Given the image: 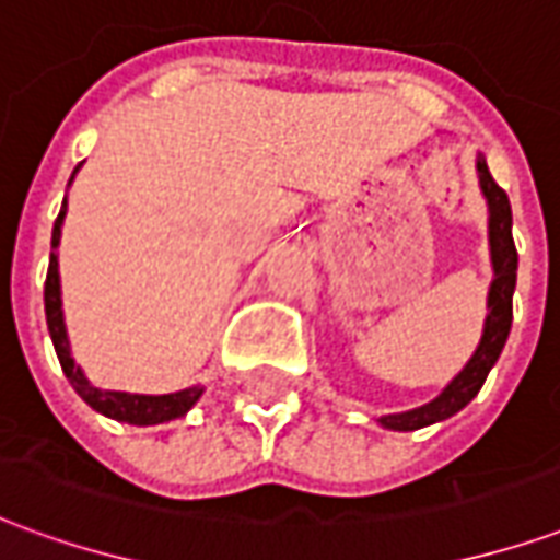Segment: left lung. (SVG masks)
<instances>
[{"mask_svg": "<svg viewBox=\"0 0 560 560\" xmlns=\"http://www.w3.org/2000/svg\"><path fill=\"white\" fill-rule=\"evenodd\" d=\"M477 173H480V188L489 203V245H492V269L494 279L489 288V315H486V327H482V339L477 351L468 360V365L458 372L444 393L432 399L422 408L405 413H387L381 417L384 429H396V432H413L422 425H432L446 417L458 413L468 405L480 387L486 384V375L492 372L498 357L504 351V341L510 336V324H513V291H516V269L518 255L516 243H513V212H510V197L501 185L494 183L492 173L486 167V159H477Z\"/></svg>", "mask_w": 560, "mask_h": 560, "instance_id": "8db88e82", "label": "left lung"}]
</instances>
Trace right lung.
Listing matches in <instances>:
<instances>
[{
    "mask_svg": "<svg viewBox=\"0 0 560 560\" xmlns=\"http://www.w3.org/2000/svg\"><path fill=\"white\" fill-rule=\"evenodd\" d=\"M78 173V167H74ZM71 173V179H74ZM62 221H66V203L59 209L54 224V252H50V267H47V281H44V315H47V329H50V339H54L56 357L62 372L71 381V387L78 389V396L92 411L104 413L110 420L131 422V425H159V422H171L176 417L195 408V401L200 399L203 387H188L179 393H167V396H140V393H116V389H98L92 387L86 375L80 372V365L71 357L68 348V332H66V317H62V291H59V260H56V245L62 236Z\"/></svg>",
    "mask_w": 560,
    "mask_h": 560,
    "instance_id": "1",
    "label": "right lung"
}]
</instances>
